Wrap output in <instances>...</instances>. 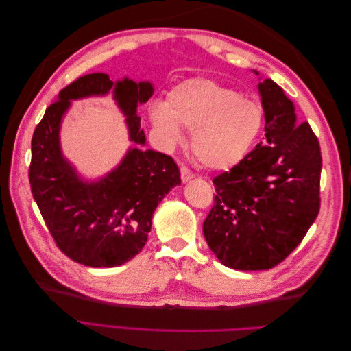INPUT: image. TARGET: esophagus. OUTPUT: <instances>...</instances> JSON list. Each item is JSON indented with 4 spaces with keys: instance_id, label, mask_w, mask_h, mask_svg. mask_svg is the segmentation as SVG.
I'll return each instance as SVG.
<instances>
[{
    "instance_id": "esophagus-1",
    "label": "esophagus",
    "mask_w": 351,
    "mask_h": 351,
    "mask_svg": "<svg viewBox=\"0 0 351 351\" xmlns=\"http://www.w3.org/2000/svg\"><path fill=\"white\" fill-rule=\"evenodd\" d=\"M180 174H182V180H183V183H186V182H189L190 178H193L195 177V174L190 171V169L187 168V167H182L180 168Z\"/></svg>"
}]
</instances>
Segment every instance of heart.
Returning <instances> with one entry per match:
<instances>
[{"instance_id":"b5f03b06","label":"heart","mask_w":351,"mask_h":351,"mask_svg":"<svg viewBox=\"0 0 351 351\" xmlns=\"http://www.w3.org/2000/svg\"><path fill=\"white\" fill-rule=\"evenodd\" d=\"M151 120L165 142L193 133V152L210 169H227L247 155L259 134L262 110L256 102L210 79H190L168 92L165 105H154Z\"/></svg>"}]
</instances>
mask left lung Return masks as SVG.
Instances as JSON below:
<instances>
[{"label": "left lung", "mask_w": 351, "mask_h": 351, "mask_svg": "<svg viewBox=\"0 0 351 351\" xmlns=\"http://www.w3.org/2000/svg\"><path fill=\"white\" fill-rule=\"evenodd\" d=\"M265 145L214 177V206L204 222L208 246L226 267H277L299 246L319 214L322 156L307 121L271 79L259 83Z\"/></svg>", "instance_id": "obj_1"}]
</instances>
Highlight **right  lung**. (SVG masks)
Instances as JSON below:
<instances>
[{"label":"right lung","instance_id":"obj_1","mask_svg":"<svg viewBox=\"0 0 351 351\" xmlns=\"http://www.w3.org/2000/svg\"><path fill=\"white\" fill-rule=\"evenodd\" d=\"M112 87L136 145L107 178L84 184L60 155V119L70 99L104 94ZM152 93L147 82L114 83L105 73L86 74L60 92L34 132L32 195L57 247L84 267L111 268L133 259L145 246L158 204L182 183L171 156L142 147L145 134L136 108Z\"/></svg>","mask_w":351,"mask_h":351}]
</instances>
